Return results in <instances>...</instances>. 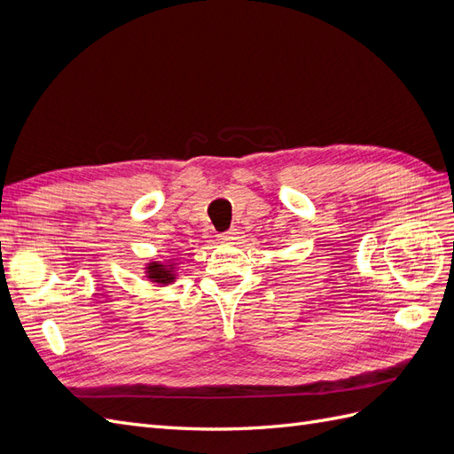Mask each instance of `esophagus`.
<instances>
[{
	"label": "esophagus",
	"instance_id": "1",
	"mask_svg": "<svg viewBox=\"0 0 454 454\" xmlns=\"http://www.w3.org/2000/svg\"><path fill=\"white\" fill-rule=\"evenodd\" d=\"M237 235H239L237 229H229L227 232H223L222 237H219V242H232V240H237Z\"/></svg>",
	"mask_w": 454,
	"mask_h": 454
}]
</instances>
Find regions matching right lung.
<instances>
[{
  "label": "right lung",
  "instance_id": "right-lung-1",
  "mask_svg": "<svg viewBox=\"0 0 454 454\" xmlns=\"http://www.w3.org/2000/svg\"><path fill=\"white\" fill-rule=\"evenodd\" d=\"M147 278L160 286H168L176 280V263L167 261V263H160V261H153V263L147 265Z\"/></svg>",
  "mask_w": 454,
  "mask_h": 454
}]
</instances>
